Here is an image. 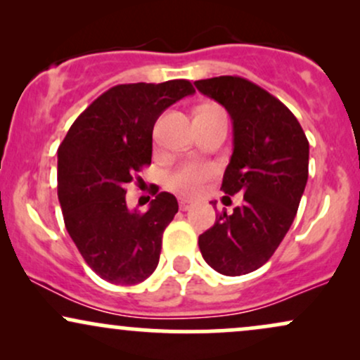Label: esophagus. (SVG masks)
I'll use <instances>...</instances> for the list:
<instances>
[{"mask_svg": "<svg viewBox=\"0 0 360 360\" xmlns=\"http://www.w3.org/2000/svg\"><path fill=\"white\" fill-rule=\"evenodd\" d=\"M191 206H193L191 201H188V200H181L179 201V210H181V212H188V210L191 208Z\"/></svg>", "mask_w": 360, "mask_h": 360, "instance_id": "esophagus-1", "label": "esophagus"}]
</instances>
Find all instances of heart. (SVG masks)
I'll return each instance as SVG.
<instances>
[{
  "instance_id": "b5f03b06",
  "label": "heart",
  "mask_w": 360,
  "mask_h": 360,
  "mask_svg": "<svg viewBox=\"0 0 360 360\" xmlns=\"http://www.w3.org/2000/svg\"><path fill=\"white\" fill-rule=\"evenodd\" d=\"M201 111H221L218 106L214 105H205L200 106L196 110V113ZM213 174V167L206 166V164H198V162H189L184 164L183 167H179L177 171L172 172L169 176V186L172 189H176L177 193L184 194V196H194L201 191L203 183Z\"/></svg>"
}]
</instances>
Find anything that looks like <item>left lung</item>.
<instances>
[{
    "label": "left lung",
    "mask_w": 360,
    "mask_h": 360,
    "mask_svg": "<svg viewBox=\"0 0 360 360\" xmlns=\"http://www.w3.org/2000/svg\"><path fill=\"white\" fill-rule=\"evenodd\" d=\"M194 84L232 118L233 154L221 189L243 193V203L232 214H218L198 245L220 274H249L272 257L295 220L308 181L309 143L295 115L254 82L220 76Z\"/></svg>",
    "instance_id": "left-lung-1"
}]
</instances>
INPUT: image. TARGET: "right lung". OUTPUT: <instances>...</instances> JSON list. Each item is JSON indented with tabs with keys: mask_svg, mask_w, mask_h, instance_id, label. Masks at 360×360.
Returning <instances> with one entry per match:
<instances>
[{
	"mask_svg": "<svg viewBox=\"0 0 360 360\" xmlns=\"http://www.w3.org/2000/svg\"><path fill=\"white\" fill-rule=\"evenodd\" d=\"M194 93L186 79L118 84L86 108L57 150V196L65 229L86 264L111 284H139L155 271L162 233L179 210L154 193L147 212L128 210L125 186L152 160L162 111Z\"/></svg>",
	"mask_w": 360,
	"mask_h": 360,
	"instance_id": "add662e5",
	"label": "right lung"
}]
</instances>
